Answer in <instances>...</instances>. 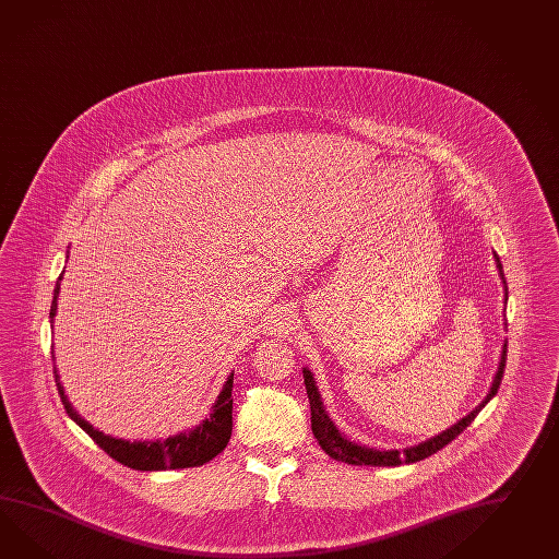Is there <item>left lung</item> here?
Wrapping results in <instances>:
<instances>
[{
  "instance_id": "left-lung-1",
  "label": "left lung",
  "mask_w": 559,
  "mask_h": 559,
  "mask_svg": "<svg viewBox=\"0 0 559 559\" xmlns=\"http://www.w3.org/2000/svg\"><path fill=\"white\" fill-rule=\"evenodd\" d=\"M492 259H495L497 271H499V276H501V283H503V302L507 305L509 288H507V281H504L503 264H501L497 252H492ZM504 359H507V343H503L499 368L495 371L489 394L485 395V400L478 404L477 408L471 409L464 418H461L456 424H452L447 430H442L440 435L432 436V438L424 440L420 444H414V447H408V449L404 450L369 449L366 444H359V442H355L352 438L343 435L340 428L333 424V420L329 418L328 412H325V406L321 402V394H319V388H317V381H314L311 369L302 368L305 388H307L309 404H311V428H313L314 438L321 444V449L325 450V454H329L335 461H341V463L357 464V466L359 464H369V466H400V464L424 461V459L432 456L438 450L444 449L449 442H452L456 436L461 435L464 428L477 418L478 412L485 408L490 400L495 397L499 385H501V378H503Z\"/></svg>"
}]
</instances>
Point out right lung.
Segmentation results:
<instances>
[{
    "label": "right lung",
    "instance_id": "1",
    "mask_svg": "<svg viewBox=\"0 0 559 559\" xmlns=\"http://www.w3.org/2000/svg\"><path fill=\"white\" fill-rule=\"evenodd\" d=\"M62 276H64V271L56 281L55 299H52V307H50V323H55ZM52 359H55V355H52ZM55 378L58 394H60V400H62L70 418L79 424L82 430L109 454L110 459H115L117 463L124 464L133 471H169V468L202 466L204 463H210L214 456H218L219 452L226 449L228 442H230L234 371H230V376L224 381L222 392H219L214 406L210 409V416L198 426H193L191 430H183L179 435L169 436L165 440H133V442L124 440V438L105 435L93 424L86 423L81 414L72 408L69 395L64 394V385L60 383V376H58V369L56 368Z\"/></svg>",
    "mask_w": 559,
    "mask_h": 559
}]
</instances>
